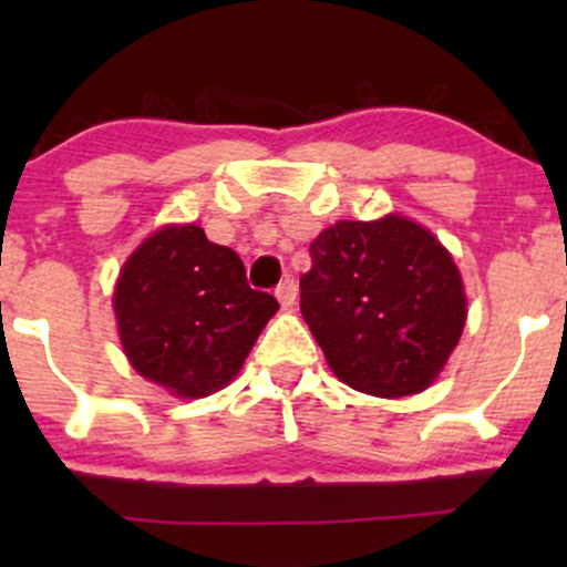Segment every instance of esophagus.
<instances>
[{
	"label": "esophagus",
	"instance_id": "1",
	"mask_svg": "<svg viewBox=\"0 0 567 567\" xmlns=\"http://www.w3.org/2000/svg\"><path fill=\"white\" fill-rule=\"evenodd\" d=\"M275 296H277V301L285 306V309H290V306L296 303V296H298V285L292 282V279H285V282H279V285H277Z\"/></svg>",
	"mask_w": 567,
	"mask_h": 567
}]
</instances>
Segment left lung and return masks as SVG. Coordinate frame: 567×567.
<instances>
[{
  "label": "left lung",
  "instance_id": "obj_1",
  "mask_svg": "<svg viewBox=\"0 0 567 567\" xmlns=\"http://www.w3.org/2000/svg\"><path fill=\"white\" fill-rule=\"evenodd\" d=\"M301 315L347 386L419 394L437 379L466 324L458 266L415 220H338L309 247Z\"/></svg>",
  "mask_w": 567,
  "mask_h": 567
}]
</instances>
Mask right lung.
<instances>
[{"label": "right lung", "instance_id": "add662e5", "mask_svg": "<svg viewBox=\"0 0 567 567\" xmlns=\"http://www.w3.org/2000/svg\"><path fill=\"white\" fill-rule=\"evenodd\" d=\"M277 309L275 296L247 285L237 252L197 224L143 239L114 288L130 365L186 400L224 389Z\"/></svg>", "mask_w": 567, "mask_h": 567}]
</instances>
